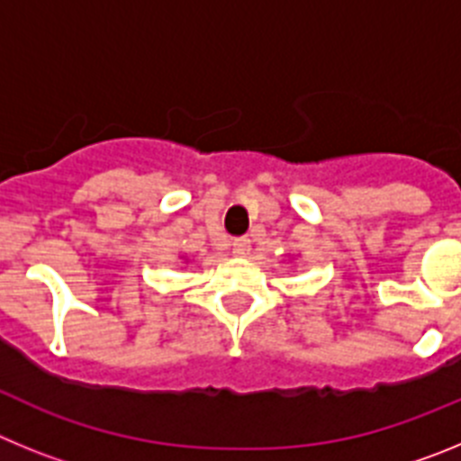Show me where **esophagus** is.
<instances>
[{
    "mask_svg": "<svg viewBox=\"0 0 461 461\" xmlns=\"http://www.w3.org/2000/svg\"><path fill=\"white\" fill-rule=\"evenodd\" d=\"M230 247H233L235 256H247L251 249V242L247 238H238V240H233V244H230Z\"/></svg>",
    "mask_w": 461,
    "mask_h": 461,
    "instance_id": "esophagus-1",
    "label": "esophagus"
}]
</instances>
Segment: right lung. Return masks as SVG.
Returning a JSON list of instances; mask_svg holds the SVG:
<instances>
[{
	"instance_id": "obj_1",
	"label": "right lung",
	"mask_w": 461,
	"mask_h": 461,
	"mask_svg": "<svg viewBox=\"0 0 461 461\" xmlns=\"http://www.w3.org/2000/svg\"><path fill=\"white\" fill-rule=\"evenodd\" d=\"M180 260H182V263H186V266H189V258H186L185 254H180Z\"/></svg>"
}]
</instances>
